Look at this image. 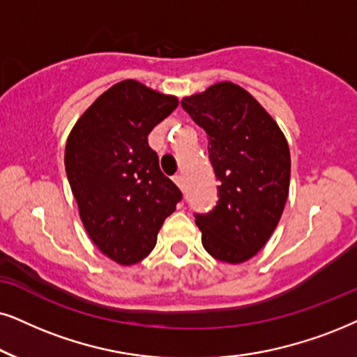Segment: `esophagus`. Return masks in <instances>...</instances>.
Instances as JSON below:
<instances>
[{"instance_id":"obj_1","label":"esophagus","mask_w":357,"mask_h":357,"mask_svg":"<svg viewBox=\"0 0 357 357\" xmlns=\"http://www.w3.org/2000/svg\"><path fill=\"white\" fill-rule=\"evenodd\" d=\"M173 181L178 184V188L181 189V191H184V188H186V184H184V178H183V174H174L173 176Z\"/></svg>"}]
</instances>
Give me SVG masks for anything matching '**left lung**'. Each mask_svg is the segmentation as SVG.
Listing matches in <instances>:
<instances>
[{
    "label": "left lung",
    "instance_id": "obj_1",
    "mask_svg": "<svg viewBox=\"0 0 357 357\" xmlns=\"http://www.w3.org/2000/svg\"><path fill=\"white\" fill-rule=\"evenodd\" d=\"M181 105L207 133V150L219 179L218 206L196 214L202 245L227 264L249 260L272 236L290 188L285 135L264 107L232 82L184 97Z\"/></svg>",
    "mask_w": 357,
    "mask_h": 357
}]
</instances>
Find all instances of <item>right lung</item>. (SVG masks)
<instances>
[{
    "label": "right lung",
    "mask_w": 357,
    "mask_h": 357,
    "mask_svg": "<svg viewBox=\"0 0 357 357\" xmlns=\"http://www.w3.org/2000/svg\"><path fill=\"white\" fill-rule=\"evenodd\" d=\"M176 107L173 96L121 80L84 112L67 138L66 173L85 231L120 265L138 264L155 249L183 197L148 145L151 130Z\"/></svg>",
    "instance_id": "obj_1"
}]
</instances>
